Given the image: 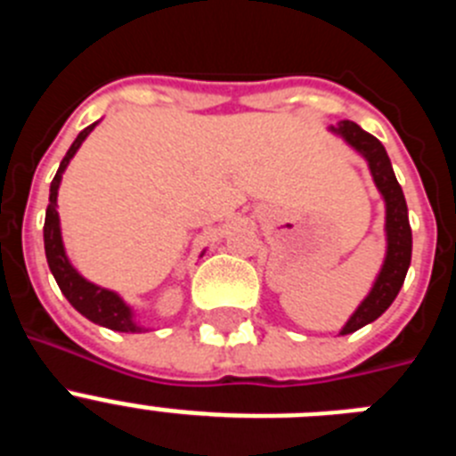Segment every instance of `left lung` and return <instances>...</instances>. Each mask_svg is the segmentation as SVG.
<instances>
[{
	"label": "left lung",
	"instance_id": "1",
	"mask_svg": "<svg viewBox=\"0 0 456 456\" xmlns=\"http://www.w3.org/2000/svg\"><path fill=\"white\" fill-rule=\"evenodd\" d=\"M329 132L340 136L352 151H356L368 162L374 187L381 193L386 208L384 265H381L379 273L374 276V283L370 288V292L365 294V299L358 304L352 317L340 329V336H349V333L363 329L365 324H372L377 317L384 315L386 310L390 308V304L395 301V297L400 294L411 265L413 237H411L409 209H406L404 191H402L400 183L395 178L393 164H390V157L386 152V148L381 146V141L370 134V132H365L363 127H358L352 120H340L338 125H331Z\"/></svg>",
	"mask_w": 456,
	"mask_h": 456
}]
</instances>
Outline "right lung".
Returning <instances> with one entry per match:
<instances>
[{
  "label": "right lung",
  "instance_id": "right-lung-1",
  "mask_svg": "<svg viewBox=\"0 0 456 456\" xmlns=\"http://www.w3.org/2000/svg\"><path fill=\"white\" fill-rule=\"evenodd\" d=\"M100 123V120H98ZM88 125L86 130H82L77 134V139L72 141V146L68 148L66 157L59 164V171H56L54 180L50 184V205H47L45 212V228H43V240H45V257L47 265H50V272L54 276L56 285L63 292L70 305L77 313H82L86 320H91L93 324H100L104 329H111V331L120 333H143L151 331L143 324L136 322V313L132 310V305L120 297L114 289H107L102 285L91 283L88 278H84L77 269L72 267L70 257H68L66 247H63L61 237V219H59V187H61L63 173H66L68 164L75 155H77L79 146H82L86 136L95 130V125ZM203 256V253H200Z\"/></svg>",
  "mask_w": 456,
  "mask_h": 456
}]
</instances>
